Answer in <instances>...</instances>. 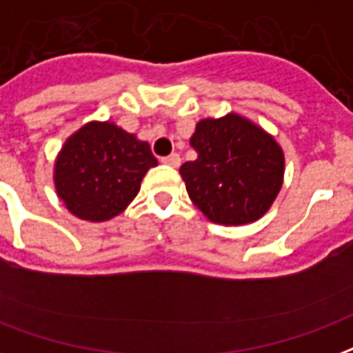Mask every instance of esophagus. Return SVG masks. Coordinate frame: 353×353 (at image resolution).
Segmentation results:
<instances>
[{
	"instance_id": "esophagus-1",
	"label": "esophagus",
	"mask_w": 353,
	"mask_h": 353,
	"mask_svg": "<svg viewBox=\"0 0 353 353\" xmlns=\"http://www.w3.org/2000/svg\"><path fill=\"white\" fill-rule=\"evenodd\" d=\"M161 161H163L164 164H168V166H174V168H177V166L181 164V157L177 155V153H172V155H168V157H163Z\"/></svg>"
}]
</instances>
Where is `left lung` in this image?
<instances>
[{"label": "left lung", "mask_w": 353, "mask_h": 353, "mask_svg": "<svg viewBox=\"0 0 353 353\" xmlns=\"http://www.w3.org/2000/svg\"><path fill=\"white\" fill-rule=\"evenodd\" d=\"M190 145L198 153L179 168L190 200L224 226L258 221L283 187L284 153L275 138L247 117H208L196 123Z\"/></svg>", "instance_id": "left-lung-1"}]
</instances>
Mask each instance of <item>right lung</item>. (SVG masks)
I'll use <instances>...</instances> for the list:
<instances>
[{"label":"right lung","instance_id":"add662e5","mask_svg":"<svg viewBox=\"0 0 353 353\" xmlns=\"http://www.w3.org/2000/svg\"><path fill=\"white\" fill-rule=\"evenodd\" d=\"M153 166L157 159L150 143L110 121H91L59 151L54 183L72 215L103 223L123 213Z\"/></svg>","mask_w":353,"mask_h":353}]
</instances>
